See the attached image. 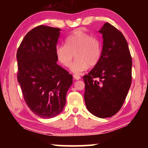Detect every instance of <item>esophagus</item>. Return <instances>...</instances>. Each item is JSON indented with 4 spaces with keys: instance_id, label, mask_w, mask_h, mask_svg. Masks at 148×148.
<instances>
[{
    "instance_id": "esophagus-1",
    "label": "esophagus",
    "mask_w": 148,
    "mask_h": 148,
    "mask_svg": "<svg viewBox=\"0 0 148 148\" xmlns=\"http://www.w3.org/2000/svg\"><path fill=\"white\" fill-rule=\"evenodd\" d=\"M73 77H74V78L76 79V80H79V79H81V77H80L79 75H77V74H74V76H73Z\"/></svg>"
}]
</instances>
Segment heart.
<instances>
[{
	"mask_svg": "<svg viewBox=\"0 0 148 148\" xmlns=\"http://www.w3.org/2000/svg\"><path fill=\"white\" fill-rule=\"evenodd\" d=\"M65 44L57 47L56 56L65 67H70L74 55L76 61L71 70L79 74L89 66L93 67L99 63L102 56V45L99 40L80 29L74 31L66 39Z\"/></svg>",
	"mask_w": 148,
	"mask_h": 148,
	"instance_id": "heart-1",
	"label": "heart"
}]
</instances>
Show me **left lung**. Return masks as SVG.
Masks as SVG:
<instances>
[{"mask_svg":"<svg viewBox=\"0 0 148 148\" xmlns=\"http://www.w3.org/2000/svg\"><path fill=\"white\" fill-rule=\"evenodd\" d=\"M103 46L100 61L83 77L84 99L90 113L100 118L121 109L131 85L132 58L121 32L108 23L99 30Z\"/></svg>","mask_w":148,"mask_h":148,"instance_id":"left-lung-1","label":"left lung"}]
</instances>
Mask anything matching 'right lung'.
I'll return each mask as SVG.
<instances>
[{
  "label": "right lung",
  "mask_w": 148,
  "mask_h": 148,
  "mask_svg": "<svg viewBox=\"0 0 148 148\" xmlns=\"http://www.w3.org/2000/svg\"><path fill=\"white\" fill-rule=\"evenodd\" d=\"M61 29L40 25L24 37L17 51V81L26 104L42 118L62 111L72 76L57 64Z\"/></svg>",
  "instance_id": "add662e5"
}]
</instances>
